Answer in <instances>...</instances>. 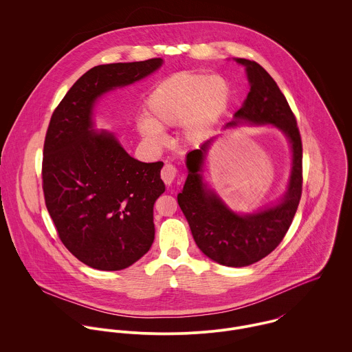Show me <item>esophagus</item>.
I'll return each mask as SVG.
<instances>
[{
  "instance_id": "esophagus-1",
  "label": "esophagus",
  "mask_w": 352,
  "mask_h": 352,
  "mask_svg": "<svg viewBox=\"0 0 352 352\" xmlns=\"http://www.w3.org/2000/svg\"><path fill=\"white\" fill-rule=\"evenodd\" d=\"M177 173H179V169H177L173 164L166 162V164L162 166V169H161V179L164 180L165 184L170 186V184L175 182Z\"/></svg>"
}]
</instances>
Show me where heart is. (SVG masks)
<instances>
[{"mask_svg":"<svg viewBox=\"0 0 352 352\" xmlns=\"http://www.w3.org/2000/svg\"><path fill=\"white\" fill-rule=\"evenodd\" d=\"M229 99V84L219 76L175 73L151 91L146 101L151 119L140 122V131L148 140L161 144V129L186 122L187 130L197 134L221 116Z\"/></svg>","mask_w":352,"mask_h":352,"instance_id":"b5f03b06","label":"heart"}]
</instances>
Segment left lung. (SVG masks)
I'll return each instance as SVG.
<instances>
[{"label": "left lung", "mask_w": 352, "mask_h": 352, "mask_svg": "<svg viewBox=\"0 0 352 352\" xmlns=\"http://www.w3.org/2000/svg\"><path fill=\"white\" fill-rule=\"evenodd\" d=\"M245 66L251 91L234 120L274 124L290 141L293 166L287 192L276 206L240 215L203 183V162L212 140L187 154L188 176L177 195L197 245L211 260L228 267H247L274 251L286 236L302 195V141L296 116L274 78L254 60L237 58Z\"/></svg>", "instance_id": "1"}]
</instances>
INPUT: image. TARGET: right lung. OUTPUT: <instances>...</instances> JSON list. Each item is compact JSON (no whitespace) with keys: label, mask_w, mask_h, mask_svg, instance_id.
<instances>
[{"label":"right lung","mask_w":352,"mask_h":352,"mask_svg":"<svg viewBox=\"0 0 352 352\" xmlns=\"http://www.w3.org/2000/svg\"><path fill=\"white\" fill-rule=\"evenodd\" d=\"M161 58L99 65L81 76L52 112L43 146L46 207L62 244L101 271L130 267L151 250L153 206L165 191L162 161L141 162L111 133L94 130L102 94L157 70Z\"/></svg>","instance_id":"right-lung-1"}]
</instances>
